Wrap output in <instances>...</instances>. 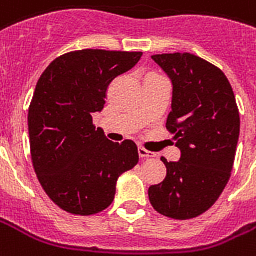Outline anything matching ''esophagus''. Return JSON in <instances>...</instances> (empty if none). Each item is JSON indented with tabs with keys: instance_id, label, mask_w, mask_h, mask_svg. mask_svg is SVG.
Listing matches in <instances>:
<instances>
[{
	"instance_id": "1",
	"label": "esophagus",
	"mask_w": 256,
	"mask_h": 256,
	"mask_svg": "<svg viewBox=\"0 0 256 256\" xmlns=\"http://www.w3.org/2000/svg\"><path fill=\"white\" fill-rule=\"evenodd\" d=\"M138 154H140V157L142 160H148V158H154V157H157V154L152 153V152H148L144 148H138Z\"/></svg>"
}]
</instances>
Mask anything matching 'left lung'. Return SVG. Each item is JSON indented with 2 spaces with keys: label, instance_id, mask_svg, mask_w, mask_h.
<instances>
[{
  "label": "left lung",
  "instance_id": "8db88e82",
  "mask_svg": "<svg viewBox=\"0 0 256 256\" xmlns=\"http://www.w3.org/2000/svg\"><path fill=\"white\" fill-rule=\"evenodd\" d=\"M173 84L166 128L181 150L168 162L166 177L149 188V200L170 219L198 218L210 210L231 177L240 116L235 94L224 72L192 54L152 56Z\"/></svg>",
  "mask_w": 256,
  "mask_h": 256
}]
</instances>
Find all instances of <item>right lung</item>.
Segmentation results:
<instances>
[{
	"label": "right lung",
	"mask_w": 256,
	"mask_h": 256,
	"mask_svg": "<svg viewBox=\"0 0 256 256\" xmlns=\"http://www.w3.org/2000/svg\"><path fill=\"white\" fill-rule=\"evenodd\" d=\"M141 56L74 50L54 58L37 82L28 112L32 164L48 198L68 214L90 216L108 208L120 176L138 164L136 144L108 141L92 114L103 110L111 82Z\"/></svg>",
	"instance_id": "right-lung-1"
}]
</instances>
